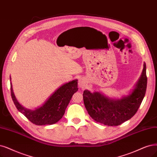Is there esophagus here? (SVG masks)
I'll list each match as a JSON object with an SVG mask.
<instances>
[{"label":"esophagus","instance_id":"34e87169","mask_svg":"<svg viewBox=\"0 0 157 157\" xmlns=\"http://www.w3.org/2000/svg\"><path fill=\"white\" fill-rule=\"evenodd\" d=\"M78 85H79V86L80 88L82 89H84L85 86H86V81L85 79L83 78H80L78 81Z\"/></svg>","mask_w":157,"mask_h":157}]
</instances>
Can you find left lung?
Segmentation results:
<instances>
[{
	"label": "left lung",
	"instance_id": "8db88e82",
	"mask_svg": "<svg viewBox=\"0 0 157 157\" xmlns=\"http://www.w3.org/2000/svg\"><path fill=\"white\" fill-rule=\"evenodd\" d=\"M146 65L144 68L135 89L121 99H111L95 92H83V101L90 117L96 122L109 126H117L131 119L137 112L146 94L147 88Z\"/></svg>",
	"mask_w": 157,
	"mask_h": 157
}]
</instances>
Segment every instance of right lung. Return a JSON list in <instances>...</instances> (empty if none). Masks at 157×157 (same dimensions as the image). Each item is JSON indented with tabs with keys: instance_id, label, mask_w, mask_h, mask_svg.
Here are the masks:
<instances>
[{
	"instance_id": "add662e5",
	"label": "right lung",
	"mask_w": 157,
	"mask_h": 157,
	"mask_svg": "<svg viewBox=\"0 0 157 157\" xmlns=\"http://www.w3.org/2000/svg\"><path fill=\"white\" fill-rule=\"evenodd\" d=\"M11 81V78H10ZM11 84V95L17 110L37 125H52L60 120L73 94L78 90V80H73L61 86L52 94L41 107L35 110L27 109L17 101Z\"/></svg>"
}]
</instances>
